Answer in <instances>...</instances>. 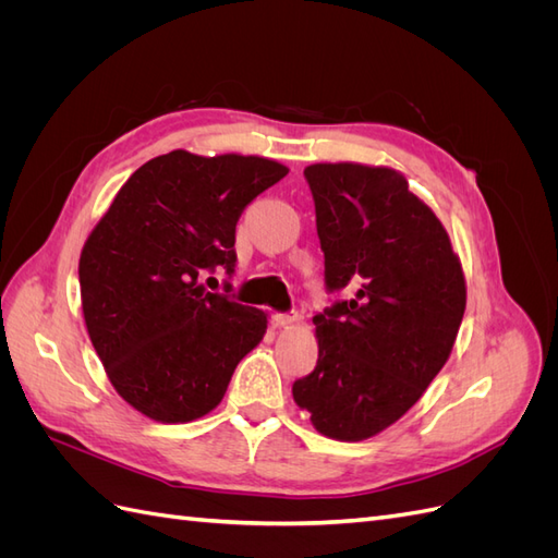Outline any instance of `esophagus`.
Masks as SVG:
<instances>
[{
  "instance_id": "1",
  "label": "esophagus",
  "mask_w": 558,
  "mask_h": 558,
  "mask_svg": "<svg viewBox=\"0 0 558 558\" xmlns=\"http://www.w3.org/2000/svg\"><path fill=\"white\" fill-rule=\"evenodd\" d=\"M300 320V314L298 312H277V314H272V326L275 328H289V326H293V324H298Z\"/></svg>"
}]
</instances>
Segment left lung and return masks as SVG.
I'll use <instances>...</instances> for the list:
<instances>
[{
  "instance_id": "8db88e82",
  "label": "left lung",
  "mask_w": 558,
  "mask_h": 558,
  "mask_svg": "<svg viewBox=\"0 0 558 558\" xmlns=\"http://www.w3.org/2000/svg\"><path fill=\"white\" fill-rule=\"evenodd\" d=\"M335 300L314 316L318 361L293 398L332 440H367L408 412L447 363L465 312L449 234L388 167L305 170Z\"/></svg>"
}]
</instances>
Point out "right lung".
I'll use <instances>...</instances> for the list:
<instances>
[{
  "label": "right lung",
  "instance_id": "add662e5",
  "mask_svg": "<svg viewBox=\"0 0 558 558\" xmlns=\"http://www.w3.org/2000/svg\"><path fill=\"white\" fill-rule=\"evenodd\" d=\"M286 174L258 156L172 150L142 165L90 232L78 260L83 318L118 396L144 416H205L263 340L267 314L230 300V283L205 291L202 277L234 272V226Z\"/></svg>",
  "mask_w": 558,
  "mask_h": 558
}]
</instances>
